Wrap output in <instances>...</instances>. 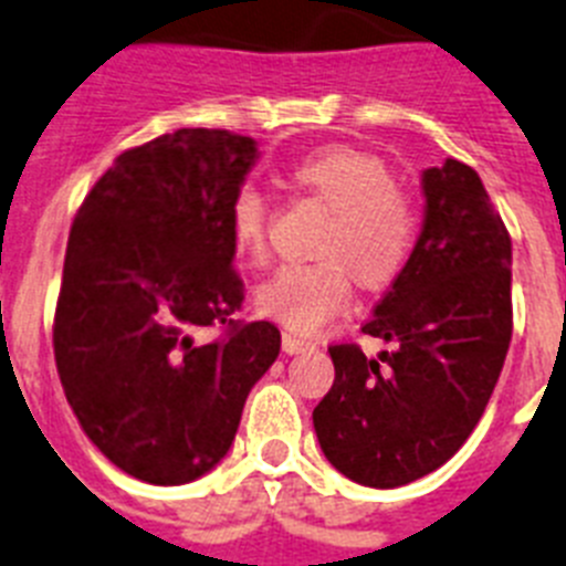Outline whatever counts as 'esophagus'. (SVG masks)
<instances>
[{"instance_id": "obj_1", "label": "esophagus", "mask_w": 566, "mask_h": 566, "mask_svg": "<svg viewBox=\"0 0 566 566\" xmlns=\"http://www.w3.org/2000/svg\"><path fill=\"white\" fill-rule=\"evenodd\" d=\"M308 345H312V343H308V339L297 337V334H292V332H283V352H286V354L306 352Z\"/></svg>"}]
</instances>
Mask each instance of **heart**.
I'll use <instances>...</instances> for the list:
<instances>
[{
    "label": "heart",
    "instance_id": "1",
    "mask_svg": "<svg viewBox=\"0 0 566 566\" xmlns=\"http://www.w3.org/2000/svg\"><path fill=\"white\" fill-rule=\"evenodd\" d=\"M289 184L328 212L314 243L319 260L280 269L258 289L254 303L292 332L312 334L343 312L352 277L363 289H385L405 272L417 249L419 212L379 155L348 144L303 155L289 167ZM229 227L243 258L266 263L272 214L258 189L240 187L232 195Z\"/></svg>",
    "mask_w": 566,
    "mask_h": 566
}]
</instances>
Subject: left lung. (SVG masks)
<instances>
[{
	"mask_svg": "<svg viewBox=\"0 0 566 566\" xmlns=\"http://www.w3.org/2000/svg\"><path fill=\"white\" fill-rule=\"evenodd\" d=\"M422 189L417 249L363 326L397 348L332 345L334 385L314 408L326 459L365 488L417 482L462 448L513 334L510 234L476 169L448 158Z\"/></svg>",
	"mask_w": 566,
	"mask_h": 566,
	"instance_id": "1",
	"label": "left lung"
}]
</instances>
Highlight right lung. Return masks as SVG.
I'll use <instances>...</instances> for the list:
<instances>
[{
    "mask_svg": "<svg viewBox=\"0 0 566 566\" xmlns=\"http://www.w3.org/2000/svg\"><path fill=\"white\" fill-rule=\"evenodd\" d=\"M258 147L184 127L133 147L70 229L53 352L64 397L98 451L149 484H187L227 457L252 385L280 354L243 303L229 203ZM227 325L201 344L197 332Z\"/></svg>",
    "mask_w": 566,
    "mask_h": 566,
    "instance_id": "1",
    "label": "right lung"
}]
</instances>
